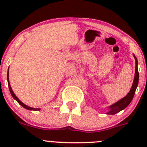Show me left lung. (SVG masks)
<instances>
[{"label": "left lung", "instance_id": "left-lung-1", "mask_svg": "<svg viewBox=\"0 0 147 147\" xmlns=\"http://www.w3.org/2000/svg\"><path fill=\"white\" fill-rule=\"evenodd\" d=\"M134 59H135V75H134V81H133L132 86H131V88L130 90V91L129 92L128 94L125 96L124 97H123L122 99L119 100L118 102H117L116 103L113 104V105H110L109 107V111L107 112V115H115L117 112H119L120 111L123 110L124 109H125L127 106L130 104V102L132 100L133 97H134V94H135L136 90H137V87L138 86V82H139V72H138V61L137 57H135V55H134Z\"/></svg>", "mask_w": 147, "mask_h": 147}]
</instances>
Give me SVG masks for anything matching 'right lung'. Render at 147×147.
I'll return each instance as SVG.
<instances>
[{
	"label": "right lung",
	"instance_id": "add662e5",
	"mask_svg": "<svg viewBox=\"0 0 147 147\" xmlns=\"http://www.w3.org/2000/svg\"><path fill=\"white\" fill-rule=\"evenodd\" d=\"M7 80H8V87H9L10 92V94H11L12 97H13V99H14V100H16V101L18 102V103L20 104V105H21L22 107H24L25 109H28V110H33V111H39V110H40V108H32V107H30L27 106V105H25L24 103H23V102L20 101V100H19V99L17 97H16V95L14 94V92H13V90H12L11 87H10V82H9V69H8V74H7Z\"/></svg>",
	"mask_w": 147,
	"mask_h": 147
}]
</instances>
